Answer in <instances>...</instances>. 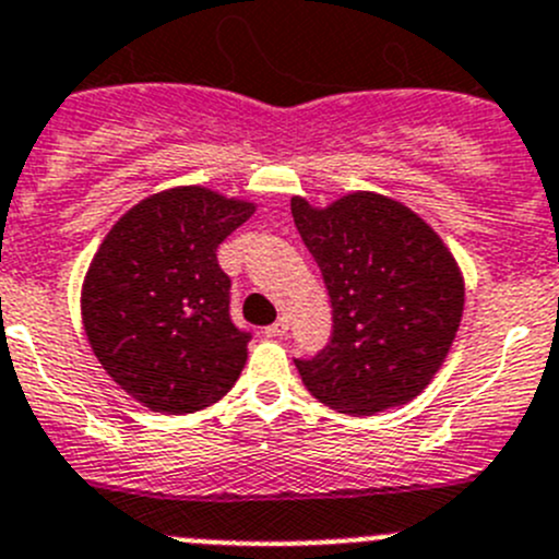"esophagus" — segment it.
Instances as JSON below:
<instances>
[{
    "label": "esophagus",
    "mask_w": 559,
    "mask_h": 559,
    "mask_svg": "<svg viewBox=\"0 0 559 559\" xmlns=\"http://www.w3.org/2000/svg\"><path fill=\"white\" fill-rule=\"evenodd\" d=\"M286 331H289V320H286V317H278V320H275L273 325L264 328V336H267V338H278V336H284Z\"/></svg>",
    "instance_id": "obj_1"
}]
</instances>
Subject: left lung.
Instances as JSON below:
<instances>
[{
  "instance_id": "8db88e82",
  "label": "left lung",
  "mask_w": 559,
  "mask_h": 559,
  "mask_svg": "<svg viewBox=\"0 0 559 559\" xmlns=\"http://www.w3.org/2000/svg\"><path fill=\"white\" fill-rule=\"evenodd\" d=\"M292 217L333 309L325 347L295 358L306 389L350 416L414 400L444 364L463 317L450 250L408 206L374 192L328 209L292 198Z\"/></svg>"
}]
</instances>
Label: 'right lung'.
Listing matches in <instances>:
<instances>
[{"label":"right lung","mask_w":559,"mask_h":559,"mask_svg":"<svg viewBox=\"0 0 559 559\" xmlns=\"http://www.w3.org/2000/svg\"><path fill=\"white\" fill-rule=\"evenodd\" d=\"M250 215L253 203L176 187L129 209L93 255L82 286L87 342L154 414L209 408L248 361L250 331L231 320L217 248Z\"/></svg>","instance_id":"obj_1"}]
</instances>
